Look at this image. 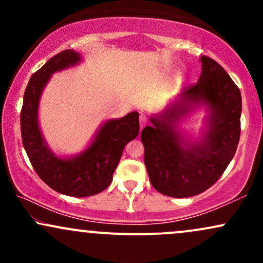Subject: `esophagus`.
Here are the masks:
<instances>
[{
    "label": "esophagus",
    "mask_w": 263,
    "mask_h": 263,
    "mask_svg": "<svg viewBox=\"0 0 263 263\" xmlns=\"http://www.w3.org/2000/svg\"><path fill=\"white\" fill-rule=\"evenodd\" d=\"M147 123H148V120H147L146 115H141V116H140V126H141V128H143L144 126L147 125Z\"/></svg>",
    "instance_id": "esophagus-1"
}]
</instances>
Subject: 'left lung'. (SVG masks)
<instances>
[{
    "mask_svg": "<svg viewBox=\"0 0 263 263\" xmlns=\"http://www.w3.org/2000/svg\"><path fill=\"white\" fill-rule=\"evenodd\" d=\"M197 84L183 90L177 102L151 117L141 132L144 164L153 188L173 198L209 189L221 177L240 141L241 93L221 65L203 55ZM211 110L208 129L199 144H185L175 122L198 104Z\"/></svg>",
    "mask_w": 263,
    "mask_h": 263,
    "instance_id": "obj_1",
    "label": "left lung"
}]
</instances>
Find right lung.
I'll return each instance as SVG.
<instances>
[{
  "mask_svg": "<svg viewBox=\"0 0 263 263\" xmlns=\"http://www.w3.org/2000/svg\"><path fill=\"white\" fill-rule=\"evenodd\" d=\"M80 54L66 49L48 60L32 75L21 110V134L27 156L35 173L55 192L83 198L101 193L110 185L123 148L140 132L138 112L110 120L99 129L87 148L71 158H59L47 147L38 126V105L53 73L78 64Z\"/></svg>",
  "mask_w": 263,
  "mask_h": 263,
  "instance_id": "add662e5",
  "label": "right lung"
}]
</instances>
